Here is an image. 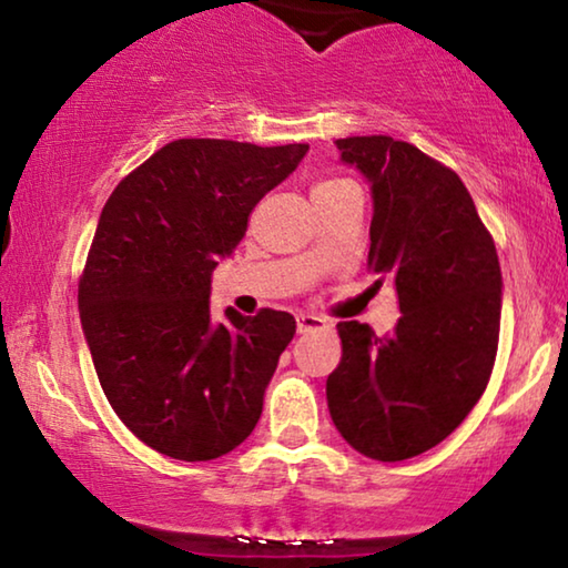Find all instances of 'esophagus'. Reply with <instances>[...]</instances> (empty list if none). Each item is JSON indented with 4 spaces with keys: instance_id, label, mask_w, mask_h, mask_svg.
<instances>
[{
    "instance_id": "1",
    "label": "esophagus",
    "mask_w": 568,
    "mask_h": 568,
    "mask_svg": "<svg viewBox=\"0 0 568 568\" xmlns=\"http://www.w3.org/2000/svg\"><path fill=\"white\" fill-rule=\"evenodd\" d=\"M325 328V321L317 315H310V313H300L297 315V333H310V331H323Z\"/></svg>"
}]
</instances>
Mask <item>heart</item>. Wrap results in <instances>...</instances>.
<instances>
[{
	"instance_id": "heart-1",
	"label": "heart",
	"mask_w": 568,
	"mask_h": 568,
	"mask_svg": "<svg viewBox=\"0 0 568 568\" xmlns=\"http://www.w3.org/2000/svg\"><path fill=\"white\" fill-rule=\"evenodd\" d=\"M344 185H352V183H348V181H341V178H333V181H323V183H317V185H315L313 196H315V193H328V191L344 189Z\"/></svg>"
}]
</instances>
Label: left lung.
I'll use <instances>...</instances> for the list:
<instances>
[{
    "instance_id": "1",
    "label": "left lung",
    "mask_w": 568,
    "mask_h": 568,
    "mask_svg": "<svg viewBox=\"0 0 568 568\" xmlns=\"http://www.w3.org/2000/svg\"><path fill=\"white\" fill-rule=\"evenodd\" d=\"M336 146L372 183L367 268L395 286L400 317L385 338L367 323L336 325L341 362L325 395L356 453L398 463L447 439L484 395L499 348L501 268L455 170L385 134Z\"/></svg>"
}]
</instances>
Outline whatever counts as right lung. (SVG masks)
<instances>
[{
  "mask_svg": "<svg viewBox=\"0 0 568 568\" xmlns=\"http://www.w3.org/2000/svg\"><path fill=\"white\" fill-rule=\"evenodd\" d=\"M307 150L175 139L105 201L77 300L100 387L146 447L214 460L258 424L297 323L271 307L214 323L212 271Z\"/></svg>",
  "mask_w": 568,
  "mask_h": 568,
  "instance_id": "obj_1",
  "label": "right lung"
}]
</instances>
